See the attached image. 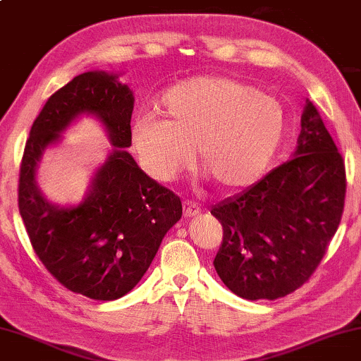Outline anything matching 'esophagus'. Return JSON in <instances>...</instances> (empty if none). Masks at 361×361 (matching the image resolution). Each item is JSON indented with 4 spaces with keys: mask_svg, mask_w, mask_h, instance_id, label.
<instances>
[{
    "mask_svg": "<svg viewBox=\"0 0 361 361\" xmlns=\"http://www.w3.org/2000/svg\"><path fill=\"white\" fill-rule=\"evenodd\" d=\"M199 212H201V206H199L197 202L190 201V199H186V201L183 202V215H185V217H196Z\"/></svg>",
    "mask_w": 361,
    "mask_h": 361,
    "instance_id": "1",
    "label": "esophagus"
}]
</instances>
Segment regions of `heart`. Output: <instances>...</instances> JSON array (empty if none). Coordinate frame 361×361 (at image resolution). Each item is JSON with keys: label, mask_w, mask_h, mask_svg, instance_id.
Masks as SVG:
<instances>
[{"label": "heart", "mask_w": 361, "mask_h": 361, "mask_svg": "<svg viewBox=\"0 0 361 361\" xmlns=\"http://www.w3.org/2000/svg\"><path fill=\"white\" fill-rule=\"evenodd\" d=\"M164 116L146 113L133 126L142 169L173 181L195 155L219 186H250L269 170L287 128L283 106L261 89L227 76H199L165 90Z\"/></svg>", "instance_id": "heart-1"}]
</instances>
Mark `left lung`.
<instances>
[{
	"label": "left lung",
	"instance_id": "8db88e82",
	"mask_svg": "<svg viewBox=\"0 0 361 361\" xmlns=\"http://www.w3.org/2000/svg\"><path fill=\"white\" fill-rule=\"evenodd\" d=\"M345 164L313 102L306 100L295 157L211 214L224 238L214 259L222 282L246 300H276L310 281L341 224Z\"/></svg>",
	"mask_w": 361,
	"mask_h": 361
}]
</instances>
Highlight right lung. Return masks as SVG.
<instances>
[{
	"mask_svg": "<svg viewBox=\"0 0 361 361\" xmlns=\"http://www.w3.org/2000/svg\"><path fill=\"white\" fill-rule=\"evenodd\" d=\"M134 97L104 71L79 74L56 90L30 128L19 170L18 204L27 235L47 271L74 293L110 301L136 287L165 233L181 219L180 197L144 173L131 146ZM92 112L116 149L78 208L53 207L35 183V166L80 112Z\"/></svg>",
	"mask_w": 361,
	"mask_h": 361,
	"instance_id": "right-lung-1",
	"label": "right lung"
}]
</instances>
